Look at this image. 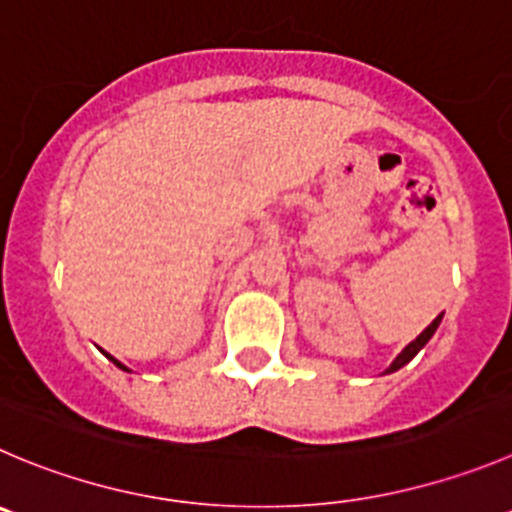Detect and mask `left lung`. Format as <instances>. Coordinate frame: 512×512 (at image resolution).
<instances>
[{
    "mask_svg": "<svg viewBox=\"0 0 512 512\" xmlns=\"http://www.w3.org/2000/svg\"><path fill=\"white\" fill-rule=\"evenodd\" d=\"M440 321H442V314H440V316H437V319H435V321H432V324H430V326H427L425 332H422V334H420V337H417V339H415V342H410V344H407V347H405V349H402V352H399V354H397V359H394V362H392V364H389L387 374H389V372H397V369H399V367H405V364H407V362H412V359H415V354H417V352H420V349H422V347H425V344H427V342H430V339H432V334H435V332H437V326H440Z\"/></svg>",
    "mask_w": 512,
    "mask_h": 512,
    "instance_id": "1",
    "label": "left lung"
}]
</instances>
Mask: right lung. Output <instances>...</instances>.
<instances>
[{"label":"right lung","instance_id":"obj_1","mask_svg":"<svg viewBox=\"0 0 512 512\" xmlns=\"http://www.w3.org/2000/svg\"><path fill=\"white\" fill-rule=\"evenodd\" d=\"M105 357H107V359H110V362H113V364H118V367H120V369H125V372H130V369H128V367H125V364H120V362H118V359H115V357H110V354H105Z\"/></svg>","mask_w":512,"mask_h":512}]
</instances>
